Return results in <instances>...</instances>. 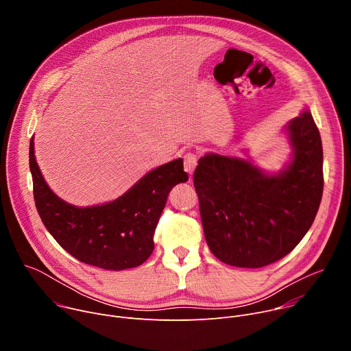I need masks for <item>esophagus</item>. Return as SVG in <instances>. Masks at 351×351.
I'll list each match as a JSON object with an SVG mask.
<instances>
[{"mask_svg":"<svg viewBox=\"0 0 351 351\" xmlns=\"http://www.w3.org/2000/svg\"><path fill=\"white\" fill-rule=\"evenodd\" d=\"M183 161H184V171L191 176L195 167H197V154L195 153H186L184 157H183Z\"/></svg>","mask_w":351,"mask_h":351,"instance_id":"esophagus-1","label":"esophagus"}]
</instances>
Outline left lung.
Returning a JSON list of instances; mask_svg holds the SVG:
<instances>
[{
	"instance_id": "8db88e82",
	"label": "left lung",
	"mask_w": 351,
	"mask_h": 351,
	"mask_svg": "<svg viewBox=\"0 0 351 351\" xmlns=\"http://www.w3.org/2000/svg\"><path fill=\"white\" fill-rule=\"evenodd\" d=\"M293 160L268 176L252 162L207 154L193 182L207 244L225 264L263 268L302 241L318 213L322 191V141L310 111L286 126Z\"/></svg>"
}]
</instances>
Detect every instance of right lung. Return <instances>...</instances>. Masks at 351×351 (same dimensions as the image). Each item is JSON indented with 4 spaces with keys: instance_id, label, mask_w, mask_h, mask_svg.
<instances>
[{
    "instance_id": "1",
    "label": "right lung",
    "mask_w": 351,
    "mask_h": 351,
    "mask_svg": "<svg viewBox=\"0 0 351 351\" xmlns=\"http://www.w3.org/2000/svg\"><path fill=\"white\" fill-rule=\"evenodd\" d=\"M33 195L37 213L51 236L76 260L103 269L141 265L154 250V233L168 194L189 180L183 160L178 158L148 172L115 202L77 208L49 189L29 148Z\"/></svg>"
}]
</instances>
